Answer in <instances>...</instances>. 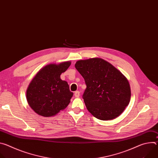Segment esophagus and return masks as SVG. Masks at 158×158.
I'll use <instances>...</instances> for the list:
<instances>
[{
    "mask_svg": "<svg viewBox=\"0 0 158 158\" xmlns=\"http://www.w3.org/2000/svg\"><path fill=\"white\" fill-rule=\"evenodd\" d=\"M79 96H80V92H79V91H76V92L74 93V96H75L76 98H79Z\"/></svg>",
    "mask_w": 158,
    "mask_h": 158,
    "instance_id": "34e87169",
    "label": "esophagus"
}]
</instances>
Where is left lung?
<instances>
[{"instance_id": "left-lung-1", "label": "left lung", "mask_w": 158, "mask_h": 158, "mask_svg": "<svg viewBox=\"0 0 158 158\" xmlns=\"http://www.w3.org/2000/svg\"><path fill=\"white\" fill-rule=\"evenodd\" d=\"M75 67L87 86L82 98L87 110L100 120L118 117L131 99L127 78L114 66L101 58L79 60Z\"/></svg>"}]
</instances>
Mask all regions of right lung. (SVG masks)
I'll return each instance as SVG.
<instances>
[{
    "instance_id": "right-lung-1",
    "label": "right lung",
    "mask_w": 158,
    "mask_h": 158,
    "mask_svg": "<svg viewBox=\"0 0 158 158\" xmlns=\"http://www.w3.org/2000/svg\"><path fill=\"white\" fill-rule=\"evenodd\" d=\"M71 62L50 64L42 68L33 78L26 92L29 106L37 114L52 117L69 105L73 93L60 76Z\"/></svg>"
}]
</instances>
